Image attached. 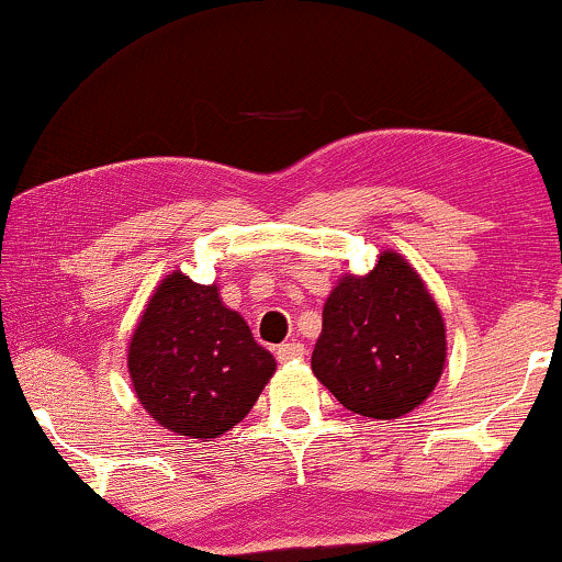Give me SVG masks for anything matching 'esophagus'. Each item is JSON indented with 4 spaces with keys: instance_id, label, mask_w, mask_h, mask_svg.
Instances as JSON below:
<instances>
[{
    "instance_id": "1",
    "label": "esophagus",
    "mask_w": 562,
    "mask_h": 562,
    "mask_svg": "<svg viewBox=\"0 0 562 562\" xmlns=\"http://www.w3.org/2000/svg\"><path fill=\"white\" fill-rule=\"evenodd\" d=\"M304 357V346L302 344H281L279 349H276V359L279 362H292V359H302Z\"/></svg>"
}]
</instances>
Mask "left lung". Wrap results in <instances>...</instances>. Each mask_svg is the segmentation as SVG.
I'll use <instances>...</instances> for the list:
<instances>
[{
  "label": "left lung",
  "mask_w": 562,
  "mask_h": 562,
  "mask_svg": "<svg viewBox=\"0 0 562 562\" xmlns=\"http://www.w3.org/2000/svg\"><path fill=\"white\" fill-rule=\"evenodd\" d=\"M446 367V323L398 252L367 276L346 273L323 307L313 372L349 412L398 419L425 404Z\"/></svg>",
  "instance_id": "obj_1"
}]
</instances>
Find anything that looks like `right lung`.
<instances>
[{
	"mask_svg": "<svg viewBox=\"0 0 562 562\" xmlns=\"http://www.w3.org/2000/svg\"><path fill=\"white\" fill-rule=\"evenodd\" d=\"M127 367L137 401L158 425L207 440L247 417L276 359L221 302L216 283L175 270L145 304Z\"/></svg>",
	"mask_w": 562,
	"mask_h": 562,
	"instance_id": "obj_1",
	"label": "right lung"
}]
</instances>
